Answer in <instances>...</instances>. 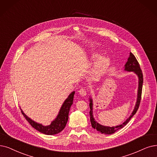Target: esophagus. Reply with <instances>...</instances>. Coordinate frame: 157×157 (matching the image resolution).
<instances>
[{
    "label": "esophagus",
    "mask_w": 157,
    "mask_h": 157,
    "mask_svg": "<svg viewBox=\"0 0 157 157\" xmlns=\"http://www.w3.org/2000/svg\"><path fill=\"white\" fill-rule=\"evenodd\" d=\"M78 93H79L80 95H81L82 96H85L86 95V93H87V90L85 88H81L79 90Z\"/></svg>",
    "instance_id": "obj_1"
}]
</instances>
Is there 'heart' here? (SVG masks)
I'll list each match as a JSON object with an SVG mask.
<instances>
[{
    "label": "heart",
    "mask_w": 157,
    "mask_h": 157,
    "mask_svg": "<svg viewBox=\"0 0 157 157\" xmlns=\"http://www.w3.org/2000/svg\"><path fill=\"white\" fill-rule=\"evenodd\" d=\"M100 55L98 53L93 54L91 56V60L93 61H95L97 59H98L97 62L95 65V75H100L102 74L106 70H107L108 66L110 64V60L108 58L106 57H101Z\"/></svg>",
    "instance_id": "b5f03b06"
}]
</instances>
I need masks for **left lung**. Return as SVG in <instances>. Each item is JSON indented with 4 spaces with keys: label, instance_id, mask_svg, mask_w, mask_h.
<instances>
[{
    "label": "left lung",
    "instance_id": "obj_1",
    "mask_svg": "<svg viewBox=\"0 0 157 157\" xmlns=\"http://www.w3.org/2000/svg\"><path fill=\"white\" fill-rule=\"evenodd\" d=\"M125 70L128 71H133L138 75V77H139V90H138L137 100H136L135 109H134L132 113H131V115H130V117L121 125H119V126H113V127L104 126H102V125L99 124L98 123H97L93 118V102H92L93 101H92V99L90 98V121L91 123V126L94 129H96L98 131H99L100 133H104L105 135H111V134L114 133L117 130L122 128L129 122L130 119L132 118V117L136 113L138 109H139V108L140 100H141L142 91L143 74H142V71L140 69L139 62L137 61L136 57H135V55L132 53H130L128 62H126V64H125Z\"/></svg>",
    "mask_w": 157,
    "mask_h": 157
}]
</instances>
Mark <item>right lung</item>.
Listing matches in <instances>:
<instances>
[{
  "label": "right lung",
  "mask_w": 157,
  "mask_h": 157,
  "mask_svg": "<svg viewBox=\"0 0 157 157\" xmlns=\"http://www.w3.org/2000/svg\"><path fill=\"white\" fill-rule=\"evenodd\" d=\"M74 95L75 91H73L70 95H69L68 98L65 100L64 104H62L58 116L49 126H44L42 124L34 122L33 121L31 120V118H29L25 115L22 111V109H21V113L25 117V118L26 119V121L31 125V126L33 127L37 131H39V132L48 135L57 134L61 132V131L64 129L67 124L68 120L69 111H70L71 105L73 104Z\"/></svg>",
  "instance_id": "1"
}]
</instances>
